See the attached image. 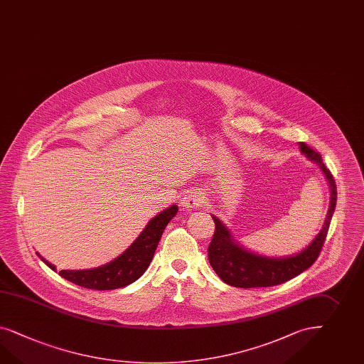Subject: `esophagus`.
<instances>
[{"mask_svg": "<svg viewBox=\"0 0 364 364\" xmlns=\"http://www.w3.org/2000/svg\"><path fill=\"white\" fill-rule=\"evenodd\" d=\"M204 203V195L200 191H192L183 198V207L187 209H195Z\"/></svg>", "mask_w": 364, "mask_h": 364, "instance_id": "esophagus-1", "label": "esophagus"}]
</instances>
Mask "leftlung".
Here are the masks:
<instances>
[{
    "mask_svg": "<svg viewBox=\"0 0 364 364\" xmlns=\"http://www.w3.org/2000/svg\"><path fill=\"white\" fill-rule=\"evenodd\" d=\"M299 146L302 154L321 166L331 188V203L322 230L315 237L314 241L296 256L269 258L249 253L237 245L225 226L216 217H212L216 228L208 246V259L216 274L228 285L242 289L279 285L305 272L321 255L336 205V186L333 173L322 161L321 154L304 141H301Z\"/></svg>",
    "mask_w": 364,
    "mask_h": 364,
    "instance_id": "8db88e82",
    "label": "left lung"
}]
</instances>
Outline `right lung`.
Returning <instances> with one entry per match:
<instances>
[{"instance_id":"1","label":"right lung","mask_w":364,"mask_h":364,"mask_svg":"<svg viewBox=\"0 0 364 364\" xmlns=\"http://www.w3.org/2000/svg\"><path fill=\"white\" fill-rule=\"evenodd\" d=\"M177 209L176 205H172L160 212L148 223L134 244L107 265L90 270H60L58 274L75 285L91 290H114L135 282L147 270L161 235L168 223L176 215ZM41 259L50 269L55 270V266L45 261L42 257Z\"/></svg>"}]
</instances>
